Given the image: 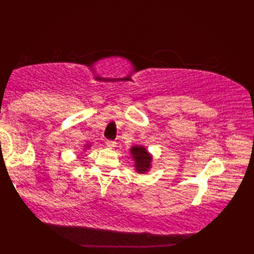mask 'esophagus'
Wrapping results in <instances>:
<instances>
[{
    "instance_id": "34e87169",
    "label": "esophagus",
    "mask_w": 254,
    "mask_h": 254,
    "mask_svg": "<svg viewBox=\"0 0 254 254\" xmlns=\"http://www.w3.org/2000/svg\"><path fill=\"white\" fill-rule=\"evenodd\" d=\"M106 145L109 148H114L117 145V142H114V141H106Z\"/></svg>"
}]
</instances>
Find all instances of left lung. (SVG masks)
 Segmentation results:
<instances>
[{"instance_id":"1","label":"left lung","mask_w":254,"mask_h":254,"mask_svg":"<svg viewBox=\"0 0 254 254\" xmlns=\"http://www.w3.org/2000/svg\"><path fill=\"white\" fill-rule=\"evenodd\" d=\"M130 155L134 161L135 171L141 175L149 172V170L151 169L152 155L143 145H133L130 148Z\"/></svg>"}]
</instances>
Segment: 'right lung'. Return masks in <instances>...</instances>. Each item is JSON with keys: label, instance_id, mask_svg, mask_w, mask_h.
Listing matches in <instances>:
<instances>
[{"label": "right lung", "instance_id": "add662e5", "mask_svg": "<svg viewBox=\"0 0 254 254\" xmlns=\"http://www.w3.org/2000/svg\"><path fill=\"white\" fill-rule=\"evenodd\" d=\"M84 148H86V149H89V148H90V144H85V145H84Z\"/></svg>", "mask_w": 254, "mask_h": 254}]
</instances>
